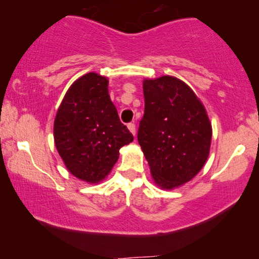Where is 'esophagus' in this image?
<instances>
[{
    "label": "esophagus",
    "mask_w": 259,
    "mask_h": 259,
    "mask_svg": "<svg viewBox=\"0 0 259 259\" xmlns=\"http://www.w3.org/2000/svg\"><path fill=\"white\" fill-rule=\"evenodd\" d=\"M127 127H128L130 132L132 133L133 136H136V125H134V123H128V125H127Z\"/></svg>",
    "instance_id": "34e87169"
}]
</instances>
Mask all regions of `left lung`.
Here are the masks:
<instances>
[{
    "label": "left lung",
    "mask_w": 259,
    "mask_h": 259,
    "mask_svg": "<svg viewBox=\"0 0 259 259\" xmlns=\"http://www.w3.org/2000/svg\"><path fill=\"white\" fill-rule=\"evenodd\" d=\"M145 114L138 141L154 184L178 189L196 177L210 154L212 125L192 88L172 75L144 79Z\"/></svg>",
    "instance_id": "obj_1"
}]
</instances>
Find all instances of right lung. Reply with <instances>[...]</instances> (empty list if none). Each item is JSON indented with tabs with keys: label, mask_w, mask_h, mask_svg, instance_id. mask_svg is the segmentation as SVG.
I'll use <instances>...</instances> for the list:
<instances>
[{
	"label": "right lung",
	"mask_w": 259,
	"mask_h": 259,
	"mask_svg": "<svg viewBox=\"0 0 259 259\" xmlns=\"http://www.w3.org/2000/svg\"><path fill=\"white\" fill-rule=\"evenodd\" d=\"M132 141L109 97L107 77L91 72L70 84L54 120L55 147L68 172L88 184L101 183L120 148Z\"/></svg>",
	"instance_id": "obj_1"
}]
</instances>
